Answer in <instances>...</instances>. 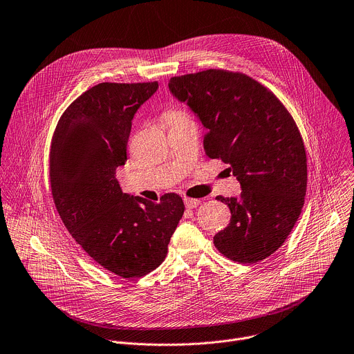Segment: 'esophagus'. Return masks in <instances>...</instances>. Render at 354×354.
<instances>
[{
    "mask_svg": "<svg viewBox=\"0 0 354 354\" xmlns=\"http://www.w3.org/2000/svg\"><path fill=\"white\" fill-rule=\"evenodd\" d=\"M185 205L186 208H196L198 204H200V200H196V198H189V197H185Z\"/></svg>",
    "mask_w": 354,
    "mask_h": 354,
    "instance_id": "34e87169",
    "label": "esophagus"
}]
</instances>
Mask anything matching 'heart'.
Returning <instances> with one entry per match:
<instances>
[{
  "label": "heart",
  "instance_id": "1",
  "mask_svg": "<svg viewBox=\"0 0 354 354\" xmlns=\"http://www.w3.org/2000/svg\"><path fill=\"white\" fill-rule=\"evenodd\" d=\"M183 113H180V111H178V110H168V111H165V114H164V120L168 122V121H171V120H174V118H176V117H179V115H182Z\"/></svg>",
  "mask_w": 354,
  "mask_h": 354
}]
</instances>
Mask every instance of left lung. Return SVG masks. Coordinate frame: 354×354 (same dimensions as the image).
Here are the masks:
<instances>
[{"label": "left lung", "mask_w": 354, "mask_h": 354, "mask_svg": "<svg viewBox=\"0 0 354 354\" xmlns=\"http://www.w3.org/2000/svg\"><path fill=\"white\" fill-rule=\"evenodd\" d=\"M168 86L205 128V154L229 164L243 189L239 198L216 197L232 218L215 234V247L240 263L266 259L284 244L305 204L308 158L292 115L243 73L209 68L172 77Z\"/></svg>", "instance_id": "obj_1"}]
</instances>
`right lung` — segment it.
Returning <instances> with one entry per match:
<instances>
[{"label": "right lung", "instance_id": "1", "mask_svg": "<svg viewBox=\"0 0 354 354\" xmlns=\"http://www.w3.org/2000/svg\"><path fill=\"white\" fill-rule=\"evenodd\" d=\"M157 88V81L89 88L64 110L50 143V190L62 222L96 263L122 279L146 276L164 262L185 212L176 193L156 204L122 193L115 179L132 118Z\"/></svg>", "mask_w": 354, "mask_h": 354}]
</instances>
